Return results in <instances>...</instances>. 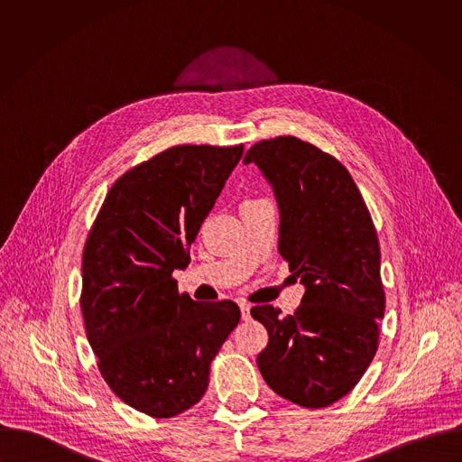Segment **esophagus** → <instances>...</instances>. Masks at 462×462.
Returning <instances> with one entry per match:
<instances>
[{"instance_id":"obj_1","label":"esophagus","mask_w":462,"mask_h":462,"mask_svg":"<svg viewBox=\"0 0 462 462\" xmlns=\"http://www.w3.org/2000/svg\"><path fill=\"white\" fill-rule=\"evenodd\" d=\"M240 311L244 320H251V306L247 302H240Z\"/></svg>"}]
</instances>
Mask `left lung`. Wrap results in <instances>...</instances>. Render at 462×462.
<instances>
[{
  "mask_svg": "<svg viewBox=\"0 0 462 462\" xmlns=\"http://www.w3.org/2000/svg\"><path fill=\"white\" fill-rule=\"evenodd\" d=\"M244 163H256L272 187L279 254L306 288L295 315L251 310L268 332L258 368L277 395L328 407L359 383L379 345L386 299L372 217L348 171L300 138L262 140Z\"/></svg>",
  "mask_w": 462,
  "mask_h": 462,
  "instance_id": "1",
  "label": "left lung"
}]
</instances>
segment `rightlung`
<instances>
[{"label": "right lung", "instance_id": "1", "mask_svg": "<svg viewBox=\"0 0 462 462\" xmlns=\"http://www.w3.org/2000/svg\"><path fill=\"white\" fill-rule=\"evenodd\" d=\"M244 145H176L121 176L101 206L81 262V313L110 390L171 418L204 395L209 363L240 322L231 300L178 293L174 270L215 206Z\"/></svg>", "mask_w": 462, "mask_h": 462}]
</instances>
